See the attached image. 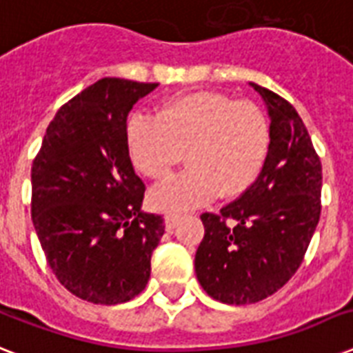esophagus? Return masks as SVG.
<instances>
[{"mask_svg": "<svg viewBox=\"0 0 353 353\" xmlns=\"http://www.w3.org/2000/svg\"><path fill=\"white\" fill-rule=\"evenodd\" d=\"M177 220H179V214H176V212H168V214L165 216V229H166V231H174V227H176Z\"/></svg>", "mask_w": 353, "mask_h": 353, "instance_id": "esophagus-1", "label": "esophagus"}]
</instances>
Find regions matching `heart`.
Listing matches in <instances>:
<instances>
[{
  "label": "heart",
  "instance_id": "b5f03b06",
  "mask_svg": "<svg viewBox=\"0 0 353 353\" xmlns=\"http://www.w3.org/2000/svg\"><path fill=\"white\" fill-rule=\"evenodd\" d=\"M271 130L256 104L216 91L166 101L157 117L135 113L126 122V146L135 170L163 181L187 152L190 168L150 192L159 210H185L247 192L269 154Z\"/></svg>",
  "mask_w": 353,
  "mask_h": 353
}]
</instances>
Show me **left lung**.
Listing matches in <instances>:
<instances>
[{"label":"left lung","instance_id":"obj_1","mask_svg":"<svg viewBox=\"0 0 353 353\" xmlns=\"http://www.w3.org/2000/svg\"><path fill=\"white\" fill-rule=\"evenodd\" d=\"M271 119V143L260 176L240 198L205 212L196 276L216 301L254 304L279 291L301 268L321 218L323 166L290 102L249 82Z\"/></svg>","mask_w":353,"mask_h":353}]
</instances>
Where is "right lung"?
<instances>
[{
  "instance_id": "right-lung-1",
  "label": "right lung",
  "mask_w": 353,
  "mask_h": 353,
  "mask_svg": "<svg viewBox=\"0 0 353 353\" xmlns=\"http://www.w3.org/2000/svg\"><path fill=\"white\" fill-rule=\"evenodd\" d=\"M159 84L101 79L63 104L30 170V216L49 268L82 301L121 304L150 280L165 220L144 212L126 146L133 104Z\"/></svg>"
}]
</instances>
